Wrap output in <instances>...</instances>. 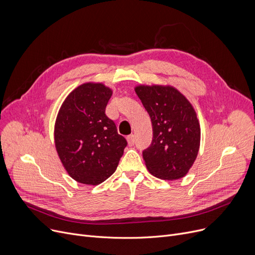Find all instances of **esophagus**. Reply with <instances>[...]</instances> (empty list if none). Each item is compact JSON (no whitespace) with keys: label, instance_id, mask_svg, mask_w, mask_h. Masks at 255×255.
<instances>
[{"label":"esophagus","instance_id":"1","mask_svg":"<svg viewBox=\"0 0 255 255\" xmlns=\"http://www.w3.org/2000/svg\"><path fill=\"white\" fill-rule=\"evenodd\" d=\"M127 141H128V143H129V145L134 144V142H135V136L133 135V134L128 135V136H127Z\"/></svg>","mask_w":255,"mask_h":255}]
</instances>
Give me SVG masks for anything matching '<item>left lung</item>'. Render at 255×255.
<instances>
[{"instance_id":"8db88e82","label":"left lung","mask_w":255,"mask_h":255,"mask_svg":"<svg viewBox=\"0 0 255 255\" xmlns=\"http://www.w3.org/2000/svg\"><path fill=\"white\" fill-rule=\"evenodd\" d=\"M135 92L148 112L153 139L142 151L145 166L163 180L183 178L195 161L200 128L191 103L175 88L138 86Z\"/></svg>"}]
</instances>
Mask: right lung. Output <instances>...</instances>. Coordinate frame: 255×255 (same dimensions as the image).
I'll use <instances>...</instances> for the list:
<instances>
[{
    "mask_svg": "<svg viewBox=\"0 0 255 255\" xmlns=\"http://www.w3.org/2000/svg\"><path fill=\"white\" fill-rule=\"evenodd\" d=\"M112 94L102 84H84L69 94L57 117V152L69 176L82 184L98 185L110 178L127 145L105 115Z\"/></svg>",
    "mask_w": 255,
    "mask_h": 255,
    "instance_id": "right-lung-1",
    "label": "right lung"
}]
</instances>
